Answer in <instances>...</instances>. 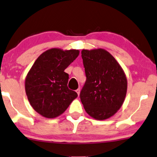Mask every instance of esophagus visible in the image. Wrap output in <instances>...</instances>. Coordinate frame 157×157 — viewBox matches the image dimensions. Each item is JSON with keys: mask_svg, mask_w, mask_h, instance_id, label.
Wrapping results in <instances>:
<instances>
[{"mask_svg": "<svg viewBox=\"0 0 157 157\" xmlns=\"http://www.w3.org/2000/svg\"><path fill=\"white\" fill-rule=\"evenodd\" d=\"M76 92H77V93H78V96H79V93H80V89H79H79H78V90H76Z\"/></svg>", "mask_w": 157, "mask_h": 157, "instance_id": "obj_1", "label": "esophagus"}]
</instances>
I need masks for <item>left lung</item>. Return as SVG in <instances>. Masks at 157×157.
<instances>
[{
    "mask_svg": "<svg viewBox=\"0 0 157 157\" xmlns=\"http://www.w3.org/2000/svg\"><path fill=\"white\" fill-rule=\"evenodd\" d=\"M86 81L80 100L87 113L96 120L113 116L124 100L127 81L122 68L103 49L82 50Z\"/></svg>",
    "mask_w": 157,
    "mask_h": 157,
    "instance_id": "8db88e82",
    "label": "left lung"
}]
</instances>
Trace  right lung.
I'll return each instance as SVG.
<instances>
[{"label": "right lung", "instance_id": "right-lung-1", "mask_svg": "<svg viewBox=\"0 0 157 157\" xmlns=\"http://www.w3.org/2000/svg\"><path fill=\"white\" fill-rule=\"evenodd\" d=\"M79 53L78 50L52 48L41 54L32 66L25 79V92L33 108L42 116L57 117L78 97L67 87L69 75L65 70Z\"/></svg>", "mask_w": 157, "mask_h": 157}]
</instances>
